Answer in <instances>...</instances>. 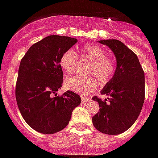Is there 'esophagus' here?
<instances>
[{"label":"esophagus","instance_id":"obj_1","mask_svg":"<svg viewBox=\"0 0 158 158\" xmlns=\"http://www.w3.org/2000/svg\"><path fill=\"white\" fill-rule=\"evenodd\" d=\"M81 100L82 103H86L87 102H89L90 98H87V97H85V96H81Z\"/></svg>","mask_w":158,"mask_h":158}]
</instances>
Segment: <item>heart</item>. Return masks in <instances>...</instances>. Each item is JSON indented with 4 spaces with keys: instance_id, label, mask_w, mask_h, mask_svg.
Wrapping results in <instances>:
<instances>
[{
    "instance_id": "1",
    "label": "heart",
    "mask_w": 158,
    "mask_h": 158,
    "mask_svg": "<svg viewBox=\"0 0 158 158\" xmlns=\"http://www.w3.org/2000/svg\"><path fill=\"white\" fill-rule=\"evenodd\" d=\"M79 56L81 60L89 61L87 73L89 75L98 78L102 85L107 84L115 75L117 70L115 60L106 56V50L98 44H85L82 46L79 50ZM59 63L66 75L73 74L77 65V54L72 49H69L60 56ZM64 86L70 91L86 95L98 89L99 82L95 78L77 76L67 78Z\"/></svg>"
}]
</instances>
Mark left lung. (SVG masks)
I'll return each instance as SVG.
<instances>
[{
	"instance_id": "1",
	"label": "left lung",
	"mask_w": 158,
	"mask_h": 158,
	"mask_svg": "<svg viewBox=\"0 0 158 158\" xmlns=\"http://www.w3.org/2000/svg\"><path fill=\"white\" fill-rule=\"evenodd\" d=\"M111 48L117 58L114 77L102 90L107 99L95 96L99 111L93 117L94 127L109 135L124 133L139 116L145 101V73L137 55L116 39L99 40Z\"/></svg>"
}]
</instances>
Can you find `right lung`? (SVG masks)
Returning <instances> with one entry per match:
<instances>
[{"instance_id":"obj_1","label":"right lung","mask_w":158,"mask_h":158,"mask_svg":"<svg viewBox=\"0 0 158 158\" xmlns=\"http://www.w3.org/2000/svg\"><path fill=\"white\" fill-rule=\"evenodd\" d=\"M77 42L76 38L51 35L33 44L21 59L16 100L25 122L39 133L62 130L81 104L80 96L72 91L56 94L63 82L60 57Z\"/></svg>"}]
</instances>
